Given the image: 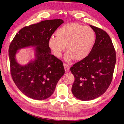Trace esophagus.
Here are the masks:
<instances>
[{
  "label": "esophagus",
  "mask_w": 124,
  "mask_h": 124,
  "mask_svg": "<svg viewBox=\"0 0 124 124\" xmlns=\"http://www.w3.org/2000/svg\"><path fill=\"white\" fill-rule=\"evenodd\" d=\"M64 69H65V72H69V69H70V66L69 65H68L67 64H65V63H64Z\"/></svg>",
  "instance_id": "esophagus-1"
}]
</instances>
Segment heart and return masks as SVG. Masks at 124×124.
<instances>
[{
  "label": "heart",
  "mask_w": 124,
  "mask_h": 124,
  "mask_svg": "<svg viewBox=\"0 0 124 124\" xmlns=\"http://www.w3.org/2000/svg\"><path fill=\"white\" fill-rule=\"evenodd\" d=\"M56 35L49 38L48 47L56 57H60L67 45L68 51L64 56L67 61L85 59L91 52L96 41V34L93 28L77 23L62 26L56 31Z\"/></svg>",
  "instance_id": "obj_1"
}]
</instances>
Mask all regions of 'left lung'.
<instances>
[{
	"label": "left lung",
	"instance_id": "obj_1",
	"mask_svg": "<svg viewBox=\"0 0 124 124\" xmlns=\"http://www.w3.org/2000/svg\"><path fill=\"white\" fill-rule=\"evenodd\" d=\"M96 41L89 55L71 67L74 77L72 93L76 98L88 101L105 93L110 85L116 62V52L105 31L90 25Z\"/></svg>",
	"mask_w": 124,
	"mask_h": 124
}]
</instances>
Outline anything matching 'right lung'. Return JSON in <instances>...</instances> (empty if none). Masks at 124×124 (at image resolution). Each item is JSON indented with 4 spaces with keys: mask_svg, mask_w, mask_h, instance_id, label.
<instances>
[{
    "mask_svg": "<svg viewBox=\"0 0 124 124\" xmlns=\"http://www.w3.org/2000/svg\"><path fill=\"white\" fill-rule=\"evenodd\" d=\"M64 23L62 19L46 20L20 30L9 47L10 72L14 82L27 97L42 100L54 93L57 82L64 75L63 62L51 54L48 40ZM35 47V59L23 66L17 62L16 54L22 48Z\"/></svg>",
    "mask_w": 124,
    "mask_h": 124,
    "instance_id": "obj_1",
    "label": "right lung"
}]
</instances>
